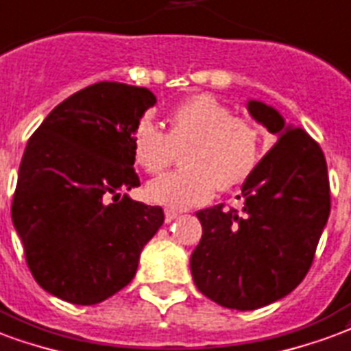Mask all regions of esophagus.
Masks as SVG:
<instances>
[{"instance_id": "1", "label": "esophagus", "mask_w": 351, "mask_h": 351, "mask_svg": "<svg viewBox=\"0 0 351 351\" xmlns=\"http://www.w3.org/2000/svg\"><path fill=\"white\" fill-rule=\"evenodd\" d=\"M176 218H179V213H178V210H173V209H166V210H165V220H166V223L173 222Z\"/></svg>"}]
</instances>
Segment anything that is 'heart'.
<instances>
[{"label": "heart", "instance_id": "obj_1", "mask_svg": "<svg viewBox=\"0 0 351 351\" xmlns=\"http://www.w3.org/2000/svg\"><path fill=\"white\" fill-rule=\"evenodd\" d=\"M168 133L149 120L133 133V157L147 173L165 172L183 154L185 170L147 183L146 196L170 209H189L215 196L218 189L242 185L259 165L265 133L255 120L235 116L210 94H197L166 116Z\"/></svg>", "mask_w": 351, "mask_h": 351}]
</instances>
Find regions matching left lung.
I'll return each instance as SVG.
<instances>
[{
    "label": "left lung",
    "instance_id": "8db88e82",
    "mask_svg": "<svg viewBox=\"0 0 351 351\" xmlns=\"http://www.w3.org/2000/svg\"><path fill=\"white\" fill-rule=\"evenodd\" d=\"M247 110L278 142L244 181L241 210L196 213L204 235L191 257L197 291L237 311L274 304L302 283L331 210L320 146L270 105L252 99Z\"/></svg>",
    "mask_w": 351,
    "mask_h": 351
}]
</instances>
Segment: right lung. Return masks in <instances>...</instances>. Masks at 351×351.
<instances>
[{
	"label": "right lung",
	"instance_id": "obj_1",
	"mask_svg": "<svg viewBox=\"0 0 351 351\" xmlns=\"http://www.w3.org/2000/svg\"><path fill=\"white\" fill-rule=\"evenodd\" d=\"M154 92L101 81L55 107L29 138L12 223L36 283L75 305L131 283L142 247L165 222L160 207L122 192L141 185L133 133Z\"/></svg>",
	"mask_w": 351,
	"mask_h": 351
}]
</instances>
